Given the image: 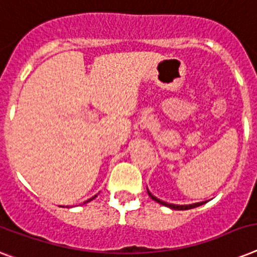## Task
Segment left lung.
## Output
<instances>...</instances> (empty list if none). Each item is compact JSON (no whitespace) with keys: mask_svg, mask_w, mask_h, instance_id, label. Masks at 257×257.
<instances>
[{"mask_svg":"<svg viewBox=\"0 0 257 257\" xmlns=\"http://www.w3.org/2000/svg\"><path fill=\"white\" fill-rule=\"evenodd\" d=\"M148 194H149V197L153 199V201H156L157 203L160 204H164V206H166V207H170L173 208V210H189V208H194V207H198V206H201V204H203L204 202H199V203H193V204H183V206H178V204H172V203H166V202L161 201V199H158V198H156L154 195H152V194L148 191Z\"/></svg>","mask_w":257,"mask_h":257,"instance_id":"obj_1","label":"left lung"}]
</instances>
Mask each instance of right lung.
Listing matches in <instances>:
<instances>
[{"label":"right lung","mask_w":257,"mask_h":257,"mask_svg":"<svg viewBox=\"0 0 257 257\" xmlns=\"http://www.w3.org/2000/svg\"><path fill=\"white\" fill-rule=\"evenodd\" d=\"M95 197H96V195H95ZM95 197H92V198H91V199H88V201H92V199H93V198H95ZM88 201H87V202H88Z\"/></svg>","instance_id":"right-lung-1"}]
</instances>
